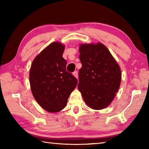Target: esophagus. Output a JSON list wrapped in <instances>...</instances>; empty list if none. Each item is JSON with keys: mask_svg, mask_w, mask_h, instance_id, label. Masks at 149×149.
Returning a JSON list of instances; mask_svg holds the SVG:
<instances>
[{"mask_svg": "<svg viewBox=\"0 0 149 149\" xmlns=\"http://www.w3.org/2000/svg\"><path fill=\"white\" fill-rule=\"evenodd\" d=\"M73 75H74V76H75V77H76L77 79L78 78V73H77V71H75V72H73Z\"/></svg>", "mask_w": 149, "mask_h": 149, "instance_id": "1", "label": "esophagus"}]
</instances>
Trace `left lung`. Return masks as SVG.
<instances>
[{"mask_svg":"<svg viewBox=\"0 0 149 149\" xmlns=\"http://www.w3.org/2000/svg\"><path fill=\"white\" fill-rule=\"evenodd\" d=\"M78 89L84 102L93 109L108 106L118 91L121 70L107 47L100 43L81 44Z\"/></svg>","mask_w":149,"mask_h":149,"instance_id":"left-lung-1","label":"left lung"}]
</instances>
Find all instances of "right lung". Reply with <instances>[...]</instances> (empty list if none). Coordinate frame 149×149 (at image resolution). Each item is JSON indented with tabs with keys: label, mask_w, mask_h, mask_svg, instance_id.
<instances>
[{
	"label": "right lung",
	"mask_w": 149,
	"mask_h": 149,
	"mask_svg": "<svg viewBox=\"0 0 149 149\" xmlns=\"http://www.w3.org/2000/svg\"><path fill=\"white\" fill-rule=\"evenodd\" d=\"M64 50L62 43H50L34 58L31 66L29 81L33 97L50 113L65 108L77 84V79L66 70Z\"/></svg>",
	"instance_id": "right-lung-1"
}]
</instances>
